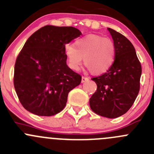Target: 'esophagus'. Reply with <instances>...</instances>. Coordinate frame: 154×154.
Instances as JSON below:
<instances>
[{"label":"esophagus","mask_w":154,"mask_h":154,"mask_svg":"<svg viewBox=\"0 0 154 154\" xmlns=\"http://www.w3.org/2000/svg\"><path fill=\"white\" fill-rule=\"evenodd\" d=\"M89 80V78L86 77H82V80H81V82L82 83H85V82L88 81Z\"/></svg>","instance_id":"obj_1"}]
</instances>
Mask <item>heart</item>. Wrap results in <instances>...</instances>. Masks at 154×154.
I'll use <instances>...</instances> for the list:
<instances>
[{"label":"heart","instance_id":"b5f03b06","mask_svg":"<svg viewBox=\"0 0 154 154\" xmlns=\"http://www.w3.org/2000/svg\"><path fill=\"white\" fill-rule=\"evenodd\" d=\"M65 56L71 69L77 71L82 62L94 74L107 72L116 56V47L110 38L98 34H88L76 40L74 45H65Z\"/></svg>","mask_w":154,"mask_h":154}]
</instances>
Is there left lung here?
<instances>
[{"label":"left lung","mask_w":154,"mask_h":154,"mask_svg":"<svg viewBox=\"0 0 154 154\" xmlns=\"http://www.w3.org/2000/svg\"><path fill=\"white\" fill-rule=\"evenodd\" d=\"M116 47L111 68L93 77L97 89L89 98L93 112L107 118H117L130 109L140 89L141 65L132 43L120 33L107 28Z\"/></svg>","instance_id":"1"}]
</instances>
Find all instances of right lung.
I'll list each match as a JSON object with an SVG mask.
<instances>
[{"label":"right lung","mask_w":154,"mask_h":154,"mask_svg":"<svg viewBox=\"0 0 154 154\" xmlns=\"http://www.w3.org/2000/svg\"><path fill=\"white\" fill-rule=\"evenodd\" d=\"M81 34L74 27L45 25L27 40L16 59L13 83L28 111L50 117L65 107L68 93L82 77L67 65L64 49Z\"/></svg>","instance_id":"1"}]
</instances>
